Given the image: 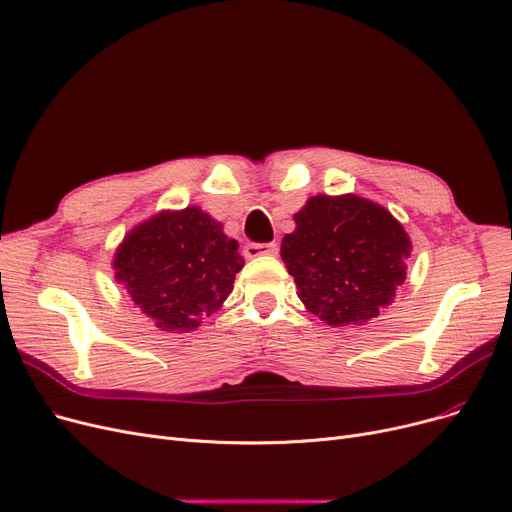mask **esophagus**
<instances>
[{
    "label": "esophagus",
    "instance_id": "obj_1",
    "mask_svg": "<svg viewBox=\"0 0 512 512\" xmlns=\"http://www.w3.org/2000/svg\"><path fill=\"white\" fill-rule=\"evenodd\" d=\"M277 250H280L277 243H247L243 247V254H245V258H258V256H265V254L275 256Z\"/></svg>",
    "mask_w": 512,
    "mask_h": 512
}]
</instances>
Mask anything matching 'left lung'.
<instances>
[{
    "instance_id": "left-lung-1",
    "label": "left lung",
    "mask_w": 512,
    "mask_h": 512,
    "mask_svg": "<svg viewBox=\"0 0 512 512\" xmlns=\"http://www.w3.org/2000/svg\"><path fill=\"white\" fill-rule=\"evenodd\" d=\"M294 224L282 260L307 312L331 327H356L393 303L412 243L384 207L354 194H318L294 213Z\"/></svg>"
}]
</instances>
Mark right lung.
<instances>
[{"label":"right lung","instance_id":"right-lung-1","mask_svg":"<svg viewBox=\"0 0 512 512\" xmlns=\"http://www.w3.org/2000/svg\"><path fill=\"white\" fill-rule=\"evenodd\" d=\"M239 243L198 207L134 226L113 258L115 280L162 331L188 333L215 314L243 267Z\"/></svg>","mask_w":512,"mask_h":512}]
</instances>
